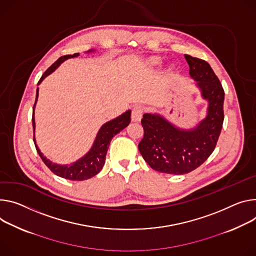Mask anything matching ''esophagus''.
<instances>
[{
	"mask_svg": "<svg viewBox=\"0 0 256 256\" xmlns=\"http://www.w3.org/2000/svg\"><path fill=\"white\" fill-rule=\"evenodd\" d=\"M144 113V107L141 105H136L134 107L132 111V122H140Z\"/></svg>",
	"mask_w": 256,
	"mask_h": 256,
	"instance_id": "34e87169",
	"label": "esophagus"
}]
</instances>
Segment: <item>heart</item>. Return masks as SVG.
<instances>
[{
	"mask_svg": "<svg viewBox=\"0 0 256 256\" xmlns=\"http://www.w3.org/2000/svg\"><path fill=\"white\" fill-rule=\"evenodd\" d=\"M157 63H159V60H158V59H156V58L152 59V64H157Z\"/></svg>",
	"mask_w": 256,
	"mask_h": 256,
	"instance_id": "b5f03b06",
	"label": "heart"
}]
</instances>
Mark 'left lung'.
Wrapping results in <instances>:
<instances>
[{
    "instance_id": "obj_1",
    "label": "left lung",
    "mask_w": 256,
    "mask_h": 256,
    "mask_svg": "<svg viewBox=\"0 0 256 256\" xmlns=\"http://www.w3.org/2000/svg\"><path fill=\"white\" fill-rule=\"evenodd\" d=\"M190 76L197 80L202 96L208 100V114L190 130L176 128L159 115L146 113L141 120L144 136L138 151L154 170L170 174H188L212 155L224 122V90L212 68L205 60L184 55Z\"/></svg>"
}]
</instances>
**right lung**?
Segmentation results:
<instances>
[{"instance_id":"1","label":"right lung","mask_w":256,"mask_h":256,"mask_svg":"<svg viewBox=\"0 0 256 256\" xmlns=\"http://www.w3.org/2000/svg\"><path fill=\"white\" fill-rule=\"evenodd\" d=\"M78 56V53H76L74 55H64L62 57H60L56 62H54L47 70L44 72V74L42 76V78L38 80V84L46 78L47 76H49L51 72H53L55 69L66 59L68 58H74ZM38 88L36 90V102L34 104V109L38 100ZM130 113L132 111L128 110L126 113H124L122 115L118 116V118H115L113 120H110L108 122H106L99 130L96 141L94 143V146L90 149V151L84 156L82 159H80L78 161L74 162L72 166H58V164H54L50 160H48L44 156H42V154L40 153V151L38 150L36 141H34V142L36 145V149L40 155V157L42 158V160L44 161V164L48 166V168L55 174L58 176H61L63 178L66 180H88L92 176H96L97 174L100 172V170H102L104 164H105V158H106V154L108 151V147L110 144L111 138L116 134H118L120 130H122L124 128H126L130 122ZM32 126L34 130V114L32 111Z\"/></svg>"}]
</instances>
